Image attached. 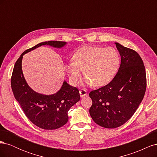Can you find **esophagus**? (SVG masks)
<instances>
[{
    "label": "esophagus",
    "instance_id": "obj_1",
    "mask_svg": "<svg viewBox=\"0 0 157 157\" xmlns=\"http://www.w3.org/2000/svg\"><path fill=\"white\" fill-rule=\"evenodd\" d=\"M79 92H80V97H81V98H83L84 96H86V95H87V92H86V90H84V89L80 90Z\"/></svg>",
    "mask_w": 157,
    "mask_h": 157
}]
</instances>
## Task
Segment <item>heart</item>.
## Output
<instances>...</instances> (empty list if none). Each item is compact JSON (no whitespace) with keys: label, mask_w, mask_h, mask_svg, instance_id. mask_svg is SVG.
<instances>
[{"label":"heart","mask_w":157,"mask_h":157,"mask_svg":"<svg viewBox=\"0 0 157 157\" xmlns=\"http://www.w3.org/2000/svg\"><path fill=\"white\" fill-rule=\"evenodd\" d=\"M119 64V55L115 49L86 46L75 52L73 61L69 64L68 71L73 83L78 82L84 69L87 84L101 86L111 80Z\"/></svg>","instance_id":"heart-1"}]
</instances>
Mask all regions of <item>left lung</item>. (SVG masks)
Listing matches in <instances>:
<instances>
[{"label":"left lung","instance_id":"obj_1","mask_svg":"<svg viewBox=\"0 0 157 157\" xmlns=\"http://www.w3.org/2000/svg\"><path fill=\"white\" fill-rule=\"evenodd\" d=\"M121 63L115 77L105 86L92 90L90 115L97 124L115 128L135 113L144 99L147 86L143 60L137 52L115 42Z\"/></svg>","mask_w":157,"mask_h":157}]
</instances>
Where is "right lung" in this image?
<instances>
[{"label":"right lung","instance_id":"obj_1","mask_svg":"<svg viewBox=\"0 0 157 157\" xmlns=\"http://www.w3.org/2000/svg\"><path fill=\"white\" fill-rule=\"evenodd\" d=\"M65 44V42L56 40L40 42L23 52L13 69L11 86L14 97L29 120L44 130L58 129L67 122L69 110L80 100L79 91L64 81L61 89L54 94L46 96L35 92L28 86L23 77V56L42 45L61 48Z\"/></svg>","mask_w":157,"mask_h":157}]
</instances>
